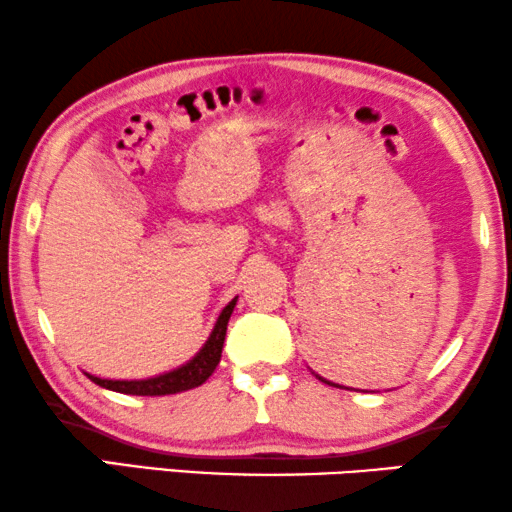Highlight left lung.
<instances>
[{
    "instance_id": "left-lung-1",
    "label": "left lung",
    "mask_w": 512,
    "mask_h": 512,
    "mask_svg": "<svg viewBox=\"0 0 512 512\" xmlns=\"http://www.w3.org/2000/svg\"><path fill=\"white\" fill-rule=\"evenodd\" d=\"M320 380H322V383H327V385H334V387H341V385H336V383H329V380H325V378H322V376H318Z\"/></svg>"
}]
</instances>
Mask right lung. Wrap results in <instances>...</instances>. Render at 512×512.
Instances as JSON below:
<instances>
[{
  "instance_id": "right-lung-1",
  "label": "right lung",
  "mask_w": 512,
  "mask_h": 512,
  "mask_svg": "<svg viewBox=\"0 0 512 512\" xmlns=\"http://www.w3.org/2000/svg\"><path fill=\"white\" fill-rule=\"evenodd\" d=\"M236 299L239 297H234L225 308H222L211 336H208V341L204 345H201L197 355H194L190 362L178 366V369L160 373V376L155 378H143V380H106V378L90 376V373H85V376L99 387H106V390L120 392V394H134V397H164V394H178V392L192 390V387L204 385L206 380L211 378L215 366L220 364L222 343H225V336H227V322L232 318Z\"/></svg>"
}]
</instances>
